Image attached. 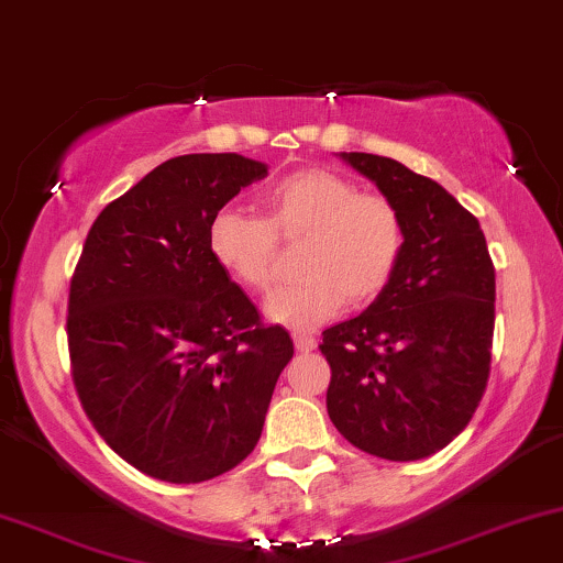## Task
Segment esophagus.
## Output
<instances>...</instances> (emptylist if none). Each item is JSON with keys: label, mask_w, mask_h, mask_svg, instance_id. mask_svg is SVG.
I'll return each instance as SVG.
<instances>
[{"label": "esophagus", "mask_w": 563, "mask_h": 563, "mask_svg": "<svg viewBox=\"0 0 563 563\" xmlns=\"http://www.w3.org/2000/svg\"><path fill=\"white\" fill-rule=\"evenodd\" d=\"M294 344H296V350L309 352V350L317 347V336L306 334V332H296V334H294Z\"/></svg>", "instance_id": "1"}]
</instances>
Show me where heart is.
I'll list each match as a JSON object with an SVG mask.
<instances>
[{"label": "heart", "mask_w": 563, "mask_h": 563, "mask_svg": "<svg viewBox=\"0 0 563 563\" xmlns=\"http://www.w3.org/2000/svg\"><path fill=\"white\" fill-rule=\"evenodd\" d=\"M260 216L223 208L208 223V252L239 286L260 294L273 283L277 242L303 236L298 280L267 298L265 313L311 329L344 303H371L388 288L404 254V221L386 195L365 192L340 172L306 167L257 192Z\"/></svg>", "instance_id": "1"}]
</instances>
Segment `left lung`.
<instances>
[{
    "instance_id": "obj_1",
    "label": "left lung",
    "mask_w": 563,
    "mask_h": 563,
    "mask_svg": "<svg viewBox=\"0 0 563 563\" xmlns=\"http://www.w3.org/2000/svg\"><path fill=\"white\" fill-rule=\"evenodd\" d=\"M342 156L399 208L404 254L368 311L321 332L327 411L363 453L419 461L451 443L486 391L494 265L476 216L445 187L388 156Z\"/></svg>"
}]
</instances>
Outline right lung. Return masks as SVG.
<instances>
[{
    "label": "right lung",
    "mask_w": 563,
    "mask_h": 563,
    "mask_svg": "<svg viewBox=\"0 0 563 563\" xmlns=\"http://www.w3.org/2000/svg\"><path fill=\"white\" fill-rule=\"evenodd\" d=\"M267 177L239 154H185L148 172L89 229L69 286L71 378L102 440L141 474L200 484L257 445L294 357L208 252V223Z\"/></svg>",
    "instance_id": "obj_1"
}]
</instances>
